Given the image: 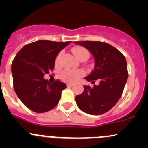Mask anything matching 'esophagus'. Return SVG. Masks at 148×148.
<instances>
[{
	"instance_id": "obj_1",
	"label": "esophagus",
	"mask_w": 148,
	"mask_h": 148,
	"mask_svg": "<svg viewBox=\"0 0 148 148\" xmlns=\"http://www.w3.org/2000/svg\"><path fill=\"white\" fill-rule=\"evenodd\" d=\"M66 86H67V87H71V86H73V84H70V83H68L66 84Z\"/></svg>"
}]
</instances>
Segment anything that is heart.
<instances>
[{"label": "heart", "instance_id": "1", "mask_svg": "<svg viewBox=\"0 0 148 148\" xmlns=\"http://www.w3.org/2000/svg\"><path fill=\"white\" fill-rule=\"evenodd\" d=\"M73 53L79 60L82 59H87L89 57V52L87 49L82 46H76L72 49ZM62 56V52H59L56 56L55 64L56 65H59L60 63L61 57ZM84 72L82 70H74L70 69H66L63 71H62L60 77L64 81L69 82H74L77 81L79 77L83 76Z\"/></svg>", "mask_w": 148, "mask_h": 148}]
</instances>
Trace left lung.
<instances>
[{
	"instance_id": "1",
	"label": "left lung",
	"mask_w": 148,
	"mask_h": 148,
	"mask_svg": "<svg viewBox=\"0 0 148 148\" xmlns=\"http://www.w3.org/2000/svg\"><path fill=\"white\" fill-rule=\"evenodd\" d=\"M93 54L95 69L85 77L88 82L99 80L93 87L84 86V92L75 97L79 108L84 112L99 115L111 110L118 102L128 77L125 56L116 48L101 41H76Z\"/></svg>"
}]
</instances>
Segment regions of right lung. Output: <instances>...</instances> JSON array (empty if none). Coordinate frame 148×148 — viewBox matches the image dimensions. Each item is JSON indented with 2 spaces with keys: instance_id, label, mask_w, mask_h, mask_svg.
Returning <instances> with one entry per match:
<instances>
[{
  "instance_id": "1",
  "label": "right lung",
  "mask_w": 148,
  "mask_h": 148,
  "mask_svg": "<svg viewBox=\"0 0 148 148\" xmlns=\"http://www.w3.org/2000/svg\"><path fill=\"white\" fill-rule=\"evenodd\" d=\"M70 43L40 40L25 45L15 56L11 67L14 90L31 111L46 112L59 103L66 84L59 80L49 82L44 76L53 71L56 56Z\"/></svg>"
}]
</instances>
